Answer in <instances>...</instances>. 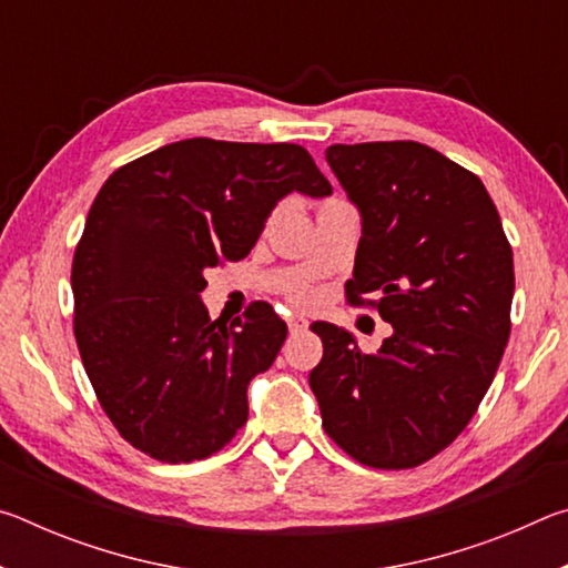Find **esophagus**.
Instances as JSON below:
<instances>
[{
  "instance_id": "obj_1",
  "label": "esophagus",
  "mask_w": 568,
  "mask_h": 568,
  "mask_svg": "<svg viewBox=\"0 0 568 568\" xmlns=\"http://www.w3.org/2000/svg\"><path fill=\"white\" fill-rule=\"evenodd\" d=\"M287 328H291V333L305 331L307 328V318H305V315H301V313H295V315H291V318H287Z\"/></svg>"
}]
</instances>
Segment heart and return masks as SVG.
Here are the masks:
<instances>
[{
    "mask_svg": "<svg viewBox=\"0 0 568 568\" xmlns=\"http://www.w3.org/2000/svg\"><path fill=\"white\" fill-rule=\"evenodd\" d=\"M295 301H311V293H307L305 287H297V291H295Z\"/></svg>",
    "mask_w": 568,
    "mask_h": 568,
    "instance_id": "heart-1",
    "label": "heart"
}]
</instances>
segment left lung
Instances as JSON below:
<instances>
[{
	"instance_id": "1",
	"label": "left lung",
	"mask_w": 568,
	"mask_h": 568,
	"mask_svg": "<svg viewBox=\"0 0 568 568\" xmlns=\"http://www.w3.org/2000/svg\"><path fill=\"white\" fill-rule=\"evenodd\" d=\"M325 160L361 215L351 303L378 297L393 333L376 353L313 323L311 390L323 428L373 468L434 458L466 428L511 333L514 253L474 172L420 142L331 145Z\"/></svg>"
}]
</instances>
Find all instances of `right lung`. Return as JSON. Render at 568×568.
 <instances>
[{
	"mask_svg": "<svg viewBox=\"0 0 568 568\" xmlns=\"http://www.w3.org/2000/svg\"><path fill=\"white\" fill-rule=\"evenodd\" d=\"M291 192L333 187L301 145L192 138L112 172L72 263L74 338L114 428L168 464L207 458L247 420V386L287 328L267 303L210 321L205 271L243 261Z\"/></svg>",
	"mask_w": 568,
	"mask_h": 568,
	"instance_id": "right-lung-1",
	"label": "right lung"
}]
</instances>
